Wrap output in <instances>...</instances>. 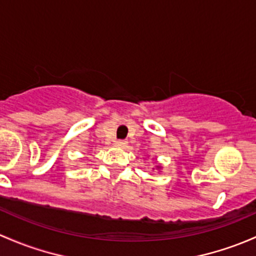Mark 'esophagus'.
I'll return each mask as SVG.
<instances>
[{"label": "esophagus", "mask_w": 256, "mask_h": 256, "mask_svg": "<svg viewBox=\"0 0 256 256\" xmlns=\"http://www.w3.org/2000/svg\"><path fill=\"white\" fill-rule=\"evenodd\" d=\"M128 142L126 140H118V141H115V146L120 147V148H125L128 146Z\"/></svg>", "instance_id": "34e87169"}]
</instances>
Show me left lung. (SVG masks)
<instances>
[{"instance_id": "left-lung-1", "label": "left lung", "mask_w": 256, "mask_h": 256, "mask_svg": "<svg viewBox=\"0 0 256 256\" xmlns=\"http://www.w3.org/2000/svg\"><path fill=\"white\" fill-rule=\"evenodd\" d=\"M157 168H160V166H157Z\"/></svg>"}]
</instances>
